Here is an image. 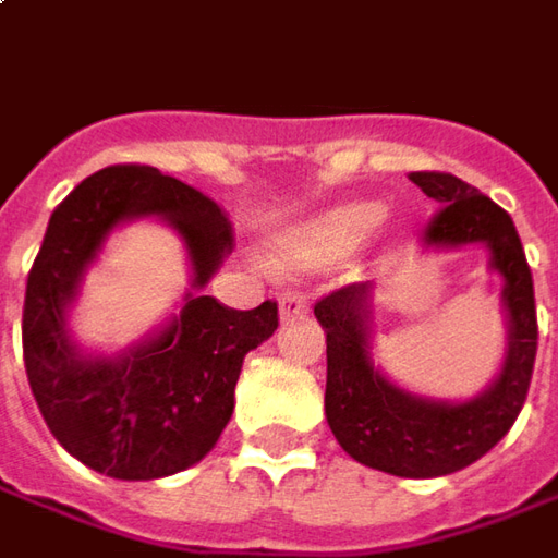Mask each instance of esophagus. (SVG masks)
I'll return each instance as SVG.
<instances>
[{
  "label": "esophagus",
  "instance_id": "34e87169",
  "mask_svg": "<svg viewBox=\"0 0 558 558\" xmlns=\"http://www.w3.org/2000/svg\"><path fill=\"white\" fill-rule=\"evenodd\" d=\"M280 308V324H293V320H302L308 314V299L299 293H283L278 302Z\"/></svg>",
  "mask_w": 558,
  "mask_h": 558
}]
</instances>
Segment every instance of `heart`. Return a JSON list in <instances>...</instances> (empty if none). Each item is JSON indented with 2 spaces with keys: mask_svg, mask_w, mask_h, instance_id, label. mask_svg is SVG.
I'll return each mask as SVG.
<instances>
[{
  "mask_svg": "<svg viewBox=\"0 0 558 558\" xmlns=\"http://www.w3.org/2000/svg\"><path fill=\"white\" fill-rule=\"evenodd\" d=\"M381 201H348L302 222L280 241L278 265L287 271H317L357 253L385 222Z\"/></svg>",
  "mask_w": 558,
  "mask_h": 558,
  "instance_id": "obj_1",
  "label": "heart"
}]
</instances>
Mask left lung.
<instances>
[{
    "label": "left lung",
    "mask_w": 558,
    "mask_h": 558,
    "mask_svg": "<svg viewBox=\"0 0 558 558\" xmlns=\"http://www.w3.org/2000/svg\"><path fill=\"white\" fill-rule=\"evenodd\" d=\"M409 180L439 214L424 231V250H488V268L501 278L507 348L498 375L470 400H434L393 385L373 357V283H348L314 305L327 332V422L354 461L407 480L464 470L495 449L525 403L537 354L532 268L517 226L480 189L452 173L418 170Z\"/></svg>",
    "instance_id": "8db88e82"
}]
</instances>
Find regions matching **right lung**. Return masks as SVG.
<instances>
[{"mask_svg": "<svg viewBox=\"0 0 558 558\" xmlns=\"http://www.w3.org/2000/svg\"><path fill=\"white\" fill-rule=\"evenodd\" d=\"M158 218L181 234L193 283L161 328L119 355H88L69 308L108 234ZM234 247L231 222L198 189L146 165L90 173L57 204L26 278L24 363L54 439L112 480H161L198 464L234 412L247 351L278 329V305L253 311L201 295Z\"/></svg>", "mask_w": 558, "mask_h": 558, "instance_id": "1", "label": "right lung"}]
</instances>
